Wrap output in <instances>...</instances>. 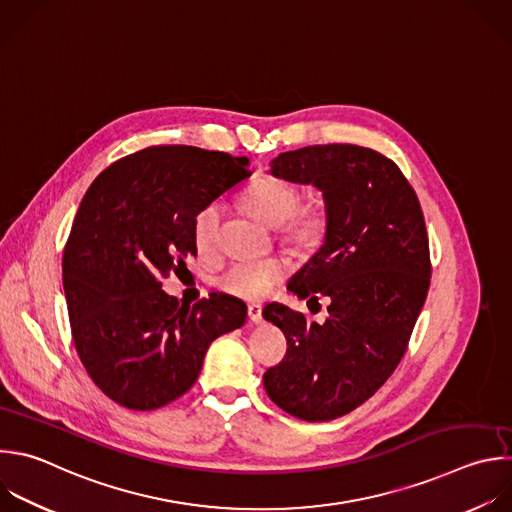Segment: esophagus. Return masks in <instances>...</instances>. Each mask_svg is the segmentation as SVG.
I'll use <instances>...</instances> for the list:
<instances>
[{"instance_id":"obj_1","label":"esophagus","mask_w":512,"mask_h":512,"mask_svg":"<svg viewBox=\"0 0 512 512\" xmlns=\"http://www.w3.org/2000/svg\"><path fill=\"white\" fill-rule=\"evenodd\" d=\"M247 313H249V319H251L253 323H259V321L263 319V307H261L259 303H251V305L247 307Z\"/></svg>"}]
</instances>
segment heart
<instances>
[{
    "instance_id": "b5f03b06",
    "label": "heart",
    "mask_w": 512,
    "mask_h": 512,
    "mask_svg": "<svg viewBox=\"0 0 512 512\" xmlns=\"http://www.w3.org/2000/svg\"><path fill=\"white\" fill-rule=\"evenodd\" d=\"M245 209L271 227H281L283 235L301 247H311L325 233V211L317 203H301V189L281 177L255 181L241 197ZM221 207L207 203L193 219V235L199 247L209 249L217 239ZM285 257H251L233 261L221 275L219 285L243 299H263L289 273Z\"/></svg>"
}]
</instances>
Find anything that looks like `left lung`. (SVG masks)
<instances>
[{
	"label": "left lung",
	"mask_w": 512,
	"mask_h": 512,
	"mask_svg": "<svg viewBox=\"0 0 512 512\" xmlns=\"http://www.w3.org/2000/svg\"><path fill=\"white\" fill-rule=\"evenodd\" d=\"M271 173L323 191L325 241L287 289L329 305L323 323L265 305L287 339L283 360L263 374L265 392L299 420H335L370 400L408 350L432 273L422 207L394 160L358 144L289 150Z\"/></svg>",
	"instance_id": "8db88e82"
}]
</instances>
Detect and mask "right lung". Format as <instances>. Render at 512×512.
I'll list each match as a JSON object with an SVG mask.
<instances>
[{
	"mask_svg": "<svg viewBox=\"0 0 512 512\" xmlns=\"http://www.w3.org/2000/svg\"><path fill=\"white\" fill-rule=\"evenodd\" d=\"M249 160L185 144L128 154L94 179L62 259L80 362L128 410H156L187 394L213 339L245 323L247 305L223 293L181 303L162 279L197 255L201 207L247 181Z\"/></svg>",
	"mask_w": 512,
	"mask_h": 512,
	"instance_id": "1",
	"label": "right lung"
}]
</instances>
